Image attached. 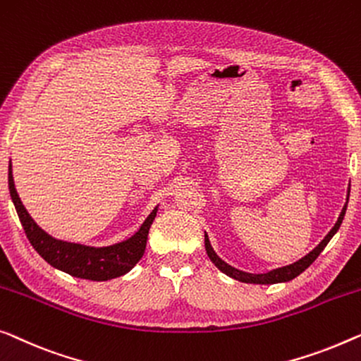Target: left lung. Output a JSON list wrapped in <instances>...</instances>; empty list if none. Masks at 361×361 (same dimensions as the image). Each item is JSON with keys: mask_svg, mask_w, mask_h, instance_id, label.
I'll list each match as a JSON object with an SVG mask.
<instances>
[{"mask_svg": "<svg viewBox=\"0 0 361 361\" xmlns=\"http://www.w3.org/2000/svg\"><path fill=\"white\" fill-rule=\"evenodd\" d=\"M348 197H350V189L347 193V202L345 205H343L341 215H338L337 223L334 224V228L331 231L327 233V236L322 239V241L316 245L314 249L311 250L310 254H306L305 257L296 260L295 264H290V265H285V267H280V269H275V270H270L267 274H247V271H243V270H238L231 267V265H228L224 260H221L216 255L215 250H213L212 244H210V239H208L207 233H205V249H207V254L208 257L213 264L216 265V267L223 271V274H226L228 276H231L234 280H239V281H244V283H255V285H271V283H281V281H290L293 280L295 276H298L300 274H302L310 265L314 262L317 259V255H319L324 247H326L327 243L331 241L334 234L338 231V228H341V224L343 221V216H345V212H347V203H348Z\"/></svg>", "mask_w": 361, "mask_h": 361, "instance_id": "8db88e82", "label": "left lung"}]
</instances>
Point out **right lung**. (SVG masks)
<instances>
[{
    "label": "right lung",
    "mask_w": 361,
    "mask_h": 361,
    "mask_svg": "<svg viewBox=\"0 0 361 361\" xmlns=\"http://www.w3.org/2000/svg\"><path fill=\"white\" fill-rule=\"evenodd\" d=\"M8 184L9 193H11L13 203L16 207V212H18L20 224H23L25 231V236H27L30 244L37 250L40 257L45 262H49L51 267L66 271V274L76 276V279L106 281L111 279H117L120 275H125L143 257L146 249V239H148L149 228L154 221L158 207L149 213L148 218L145 219V223L132 238L125 239L122 243L106 245V247H92V245L68 243L61 241V239L51 238L50 234H47L34 221L32 216L24 208L23 202H20L18 195V190L14 187L11 163H9Z\"/></svg>",
    "instance_id": "right-lung-1"
}]
</instances>
